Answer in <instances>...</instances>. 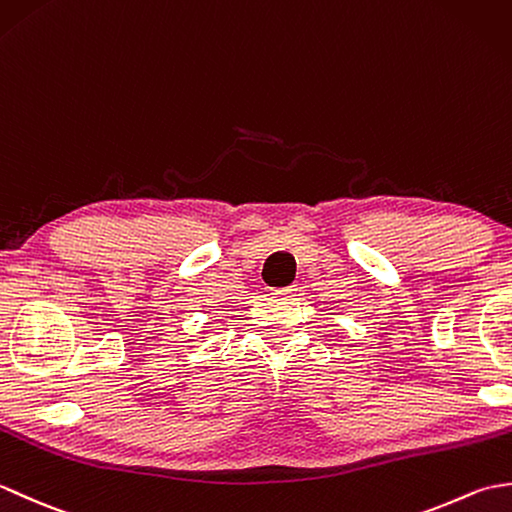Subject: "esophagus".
Wrapping results in <instances>:
<instances>
[{"instance_id":"1","label":"esophagus","mask_w":512,"mask_h":512,"mask_svg":"<svg viewBox=\"0 0 512 512\" xmlns=\"http://www.w3.org/2000/svg\"><path fill=\"white\" fill-rule=\"evenodd\" d=\"M297 292H299L297 286H286V288H275L273 295L279 297V299H288V297H295Z\"/></svg>"}]
</instances>
